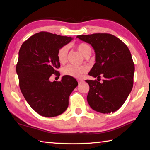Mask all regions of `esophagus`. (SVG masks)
<instances>
[{
  "label": "esophagus",
  "instance_id": "34e87169",
  "mask_svg": "<svg viewBox=\"0 0 150 150\" xmlns=\"http://www.w3.org/2000/svg\"><path fill=\"white\" fill-rule=\"evenodd\" d=\"M83 80H82V79H79V80H78V83H79V84H81V83H83Z\"/></svg>",
  "mask_w": 150,
  "mask_h": 150
}]
</instances>
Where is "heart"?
Masks as SVG:
<instances>
[{
	"mask_svg": "<svg viewBox=\"0 0 150 150\" xmlns=\"http://www.w3.org/2000/svg\"><path fill=\"white\" fill-rule=\"evenodd\" d=\"M77 50L80 54L85 57H88L92 54V48L87 44L80 43L77 45ZM68 53V46L64 45L58 50L57 59L60 63H65L67 62ZM88 71V67L85 65L76 66L73 65H68L63 69V73L66 75L71 76L75 78H81Z\"/></svg>",
	"mask_w": 150,
	"mask_h": 150,
	"instance_id": "obj_1",
	"label": "heart"
}]
</instances>
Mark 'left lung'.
<instances>
[{
  "label": "left lung",
  "mask_w": 150,
  "mask_h": 150,
  "mask_svg": "<svg viewBox=\"0 0 150 150\" xmlns=\"http://www.w3.org/2000/svg\"><path fill=\"white\" fill-rule=\"evenodd\" d=\"M77 38L95 50V63L88 75L97 80H86L89 85L87 99L94 110L108 114L118 110L133 87L134 63L127 45L117 37L98 33ZM103 76L104 79L100 82Z\"/></svg>",
  "instance_id": "1"
}]
</instances>
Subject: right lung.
I'll use <instances>...</instances> for the list:
<instances>
[{
    "mask_svg": "<svg viewBox=\"0 0 150 150\" xmlns=\"http://www.w3.org/2000/svg\"><path fill=\"white\" fill-rule=\"evenodd\" d=\"M71 37L40 32L25 41L19 50L16 73L22 95L32 109L45 117H54L66 110L69 96L78 85L75 78L63 76L61 81L50 82L58 75L57 52ZM60 75V74H59Z\"/></svg>",
    "mask_w": 150,
    "mask_h": 150,
    "instance_id": "1",
    "label": "right lung"
}]
</instances>
